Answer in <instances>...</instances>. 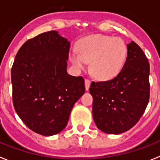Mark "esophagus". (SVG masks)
I'll use <instances>...</instances> for the list:
<instances>
[{
    "mask_svg": "<svg viewBox=\"0 0 160 160\" xmlns=\"http://www.w3.org/2000/svg\"><path fill=\"white\" fill-rule=\"evenodd\" d=\"M90 85H91V81H90L89 79L86 78L85 79V88H86V90H87V91H88V89H89Z\"/></svg>",
    "mask_w": 160,
    "mask_h": 160,
    "instance_id": "34e87169",
    "label": "esophagus"
}]
</instances>
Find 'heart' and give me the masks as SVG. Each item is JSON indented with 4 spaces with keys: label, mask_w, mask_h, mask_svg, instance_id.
<instances>
[{
    "label": "heart",
    "mask_w": 160,
    "mask_h": 160,
    "mask_svg": "<svg viewBox=\"0 0 160 160\" xmlns=\"http://www.w3.org/2000/svg\"><path fill=\"white\" fill-rule=\"evenodd\" d=\"M78 53L69 55L72 64L84 69L90 62L91 72L100 80L114 78L122 69L127 55L126 45L120 38L92 35L82 39L77 47Z\"/></svg>",
    "instance_id": "obj_1"
}]
</instances>
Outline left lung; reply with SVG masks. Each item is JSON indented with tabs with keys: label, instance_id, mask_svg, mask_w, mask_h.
I'll use <instances>...</instances> for the list:
<instances>
[{
	"label": "left lung",
	"instance_id": "obj_1",
	"mask_svg": "<svg viewBox=\"0 0 160 160\" xmlns=\"http://www.w3.org/2000/svg\"><path fill=\"white\" fill-rule=\"evenodd\" d=\"M149 74L148 59L132 41L128 44V56L119 73L109 81L92 82V115L100 130L120 134L136 125L150 99Z\"/></svg>",
	"mask_w": 160,
	"mask_h": 160
}]
</instances>
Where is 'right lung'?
Returning a JSON list of instances; mask_svg holds the SVG:
<instances>
[{"label": "right lung", "mask_w": 160, "mask_h": 160, "mask_svg": "<svg viewBox=\"0 0 160 160\" xmlns=\"http://www.w3.org/2000/svg\"><path fill=\"white\" fill-rule=\"evenodd\" d=\"M70 42L50 31L24 42L11 68L15 111L34 132L52 136L68 123L74 104L85 92L82 77L67 72Z\"/></svg>", "instance_id": "1"}]
</instances>
